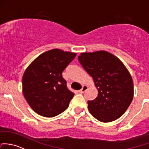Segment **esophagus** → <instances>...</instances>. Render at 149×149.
<instances>
[{
  "label": "esophagus",
  "mask_w": 149,
  "mask_h": 149,
  "mask_svg": "<svg viewBox=\"0 0 149 149\" xmlns=\"http://www.w3.org/2000/svg\"><path fill=\"white\" fill-rule=\"evenodd\" d=\"M88 87L87 86H86V85H84L82 86V88H81V90H80L79 91L81 92V93H84V92L86 91H87V89H88Z\"/></svg>",
  "instance_id": "esophagus-1"
}]
</instances>
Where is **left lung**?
<instances>
[{
	"instance_id": "left-lung-1",
	"label": "left lung",
	"mask_w": 149,
	"mask_h": 149,
	"mask_svg": "<svg viewBox=\"0 0 149 149\" xmlns=\"http://www.w3.org/2000/svg\"><path fill=\"white\" fill-rule=\"evenodd\" d=\"M78 58L98 89V96L88 101L91 115L104 123L120 118L134 98V84L127 68L116 56L104 51L81 53Z\"/></svg>"
}]
</instances>
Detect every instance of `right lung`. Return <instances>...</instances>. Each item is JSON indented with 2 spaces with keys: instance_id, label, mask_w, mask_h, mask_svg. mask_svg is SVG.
Instances as JSON below:
<instances>
[{
  "instance_id": "1",
  "label": "right lung",
  "mask_w": 149,
  "mask_h": 149,
  "mask_svg": "<svg viewBox=\"0 0 149 149\" xmlns=\"http://www.w3.org/2000/svg\"><path fill=\"white\" fill-rule=\"evenodd\" d=\"M76 54L60 49L37 57L23 76V93L33 110L44 117H54L69 106L74 93L68 90L62 73Z\"/></svg>"
}]
</instances>
